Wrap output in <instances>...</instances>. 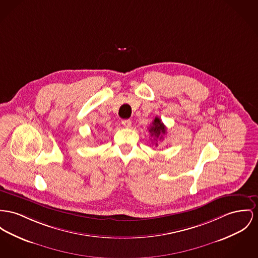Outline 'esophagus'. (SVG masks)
Instances as JSON below:
<instances>
[{
	"mask_svg": "<svg viewBox=\"0 0 258 258\" xmlns=\"http://www.w3.org/2000/svg\"><path fill=\"white\" fill-rule=\"evenodd\" d=\"M131 120H129V119H125V120H122V125L125 127V128H129V127H131Z\"/></svg>",
	"mask_w": 258,
	"mask_h": 258,
	"instance_id": "obj_1",
	"label": "esophagus"
}]
</instances>
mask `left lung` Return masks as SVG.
I'll return each mask as SVG.
<instances>
[{
	"mask_svg": "<svg viewBox=\"0 0 258 258\" xmlns=\"http://www.w3.org/2000/svg\"><path fill=\"white\" fill-rule=\"evenodd\" d=\"M150 133L152 137H155V141L156 139H162V135L166 133V128L165 125L161 122V120L158 117H155V120L153 121V125L150 128ZM155 146H157V142H155Z\"/></svg>",
	"mask_w": 258,
	"mask_h": 258,
	"instance_id": "left-lung-1",
	"label": "left lung"
}]
</instances>
